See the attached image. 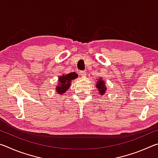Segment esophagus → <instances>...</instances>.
<instances>
[{"mask_svg":"<svg viewBox=\"0 0 158 158\" xmlns=\"http://www.w3.org/2000/svg\"><path fill=\"white\" fill-rule=\"evenodd\" d=\"M79 74H81V76H85V72L84 70H79Z\"/></svg>","mask_w":158,"mask_h":158,"instance_id":"1","label":"esophagus"}]
</instances>
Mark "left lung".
Returning <instances> with one entry per match:
<instances>
[{
  "label": "left lung",
  "instance_id": "obj_1",
  "mask_svg": "<svg viewBox=\"0 0 158 158\" xmlns=\"http://www.w3.org/2000/svg\"><path fill=\"white\" fill-rule=\"evenodd\" d=\"M97 88L99 90V93H100L101 95H102L104 93H105L106 91V87L105 81L102 80H99L98 83H97Z\"/></svg>",
  "mask_w": 158,
  "mask_h": 158
}]
</instances>
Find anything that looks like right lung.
<instances>
[{
    "label": "right lung",
    "instance_id": "1",
    "mask_svg": "<svg viewBox=\"0 0 158 158\" xmlns=\"http://www.w3.org/2000/svg\"><path fill=\"white\" fill-rule=\"evenodd\" d=\"M77 76L78 75L75 73H71L66 74V75L59 77V78H58L59 84H58V86H57L56 89V91L59 94H63V93H65L66 90L70 86V81L72 80L77 78Z\"/></svg>",
    "mask_w": 158,
    "mask_h": 158
}]
</instances>
